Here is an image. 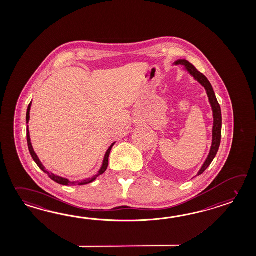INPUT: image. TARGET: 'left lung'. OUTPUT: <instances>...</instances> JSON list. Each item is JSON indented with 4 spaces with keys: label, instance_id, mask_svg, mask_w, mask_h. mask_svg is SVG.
I'll list each match as a JSON object with an SVG mask.
<instances>
[{
    "label": "left lung",
    "instance_id": "obj_1",
    "mask_svg": "<svg viewBox=\"0 0 256 256\" xmlns=\"http://www.w3.org/2000/svg\"><path fill=\"white\" fill-rule=\"evenodd\" d=\"M174 64V65H184V70L188 72L191 76H193L194 79L196 80L199 84L204 87L210 102L212 112H213L214 122H213V128H212V144H211L210 152L208 154V158L204 160V164L202 165L201 169L199 170L198 176H200L211 164L212 160L216 157L220 145L222 126V109H220V104L216 100V97L215 96L214 90L212 88V86L204 74L199 72L198 70L194 68V66H193L186 60H178Z\"/></svg>",
    "mask_w": 256,
    "mask_h": 256
}]
</instances>
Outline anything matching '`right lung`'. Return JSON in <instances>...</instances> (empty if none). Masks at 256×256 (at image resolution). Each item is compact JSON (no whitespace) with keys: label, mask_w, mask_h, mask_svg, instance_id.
Returning a JSON list of instances; mask_svg holds the SVG:
<instances>
[{"label":"right lung","mask_w":256,"mask_h":256,"mask_svg":"<svg viewBox=\"0 0 256 256\" xmlns=\"http://www.w3.org/2000/svg\"><path fill=\"white\" fill-rule=\"evenodd\" d=\"M31 104H32V102L29 104L28 108V112H26V124L28 123L29 120H30V108H31ZM26 138H28V148L29 152H30V154H31V156H32V158L34 160V162L38 164V166L40 167L41 170H43L45 174H46L48 177L53 180L54 182H58V184H62V186H75V184H78V186H84V184H90V182H94L96 179L97 177L99 176H101L102 174L106 169H108V158H109V154H110V152H111V150H112V147L114 146V143H112V145L109 147L108 150H106V155H104V160H102V167H101V169L99 170L98 172V174H96V176H94L91 177V178H87L86 180H82V181H74V182H72V181H70L67 178H63V177L58 176L56 174H52V172H50L48 170H46L45 168V166L42 164V162H40V160L38 159V155L36 154L34 152V148H33V146H32V143H31V140H30V134H29V130H28V128H26Z\"/></svg>","instance_id":"right-lung-1"}]
</instances>
